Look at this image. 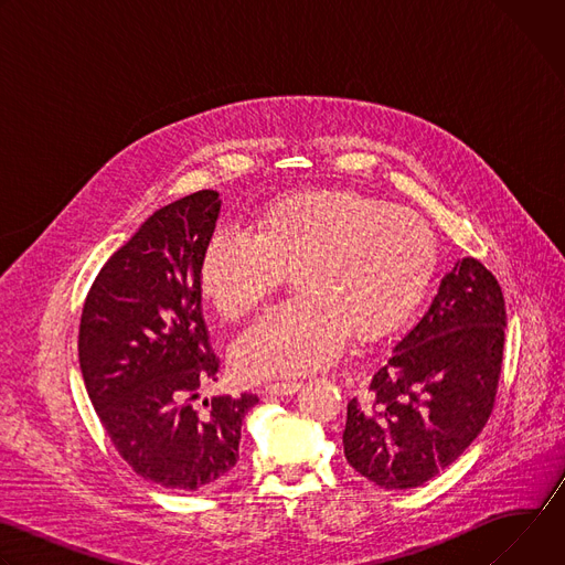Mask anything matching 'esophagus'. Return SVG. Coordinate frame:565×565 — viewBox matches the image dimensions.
Returning a JSON list of instances; mask_svg holds the SVG:
<instances>
[{"mask_svg": "<svg viewBox=\"0 0 565 565\" xmlns=\"http://www.w3.org/2000/svg\"><path fill=\"white\" fill-rule=\"evenodd\" d=\"M297 388H299V382H297V380L268 382V384L264 386V391H266V393H270V395H290V393H295Z\"/></svg>", "mask_w": 565, "mask_h": 565, "instance_id": "esophagus-1", "label": "esophagus"}]
</instances>
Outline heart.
<instances>
[{
    "label": "heart",
    "mask_w": 565,
    "mask_h": 565,
    "mask_svg": "<svg viewBox=\"0 0 565 565\" xmlns=\"http://www.w3.org/2000/svg\"><path fill=\"white\" fill-rule=\"evenodd\" d=\"M438 262L431 225L416 212L351 190H317L268 205L255 234L216 230L199 284L225 317L255 312L292 275L297 297L266 312L232 344L246 380L329 364L349 333L377 340L425 295Z\"/></svg>",
    "instance_id": "1"
}]
</instances>
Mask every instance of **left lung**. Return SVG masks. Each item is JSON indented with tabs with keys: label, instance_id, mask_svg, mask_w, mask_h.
<instances>
[{
	"label": "left lung",
	"instance_id": "1",
	"mask_svg": "<svg viewBox=\"0 0 565 565\" xmlns=\"http://www.w3.org/2000/svg\"><path fill=\"white\" fill-rule=\"evenodd\" d=\"M499 279L460 259L429 308L347 407L344 454L384 490H412L449 467L492 416L505 344Z\"/></svg>",
	"mask_w": 565,
	"mask_h": 565
}]
</instances>
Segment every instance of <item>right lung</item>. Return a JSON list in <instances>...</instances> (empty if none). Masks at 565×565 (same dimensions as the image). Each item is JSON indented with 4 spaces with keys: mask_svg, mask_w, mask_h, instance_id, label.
I'll list each match as a JSON object with an SVG mask.
<instances>
[{
    "mask_svg": "<svg viewBox=\"0 0 565 565\" xmlns=\"http://www.w3.org/2000/svg\"><path fill=\"white\" fill-rule=\"evenodd\" d=\"M221 212L201 190L153 212L94 279L79 317V371L118 454L170 490H203L238 460L241 423L259 397L218 395L199 284Z\"/></svg>",
    "mask_w": 565,
    "mask_h": 565,
    "instance_id": "right-lung-1",
    "label": "right lung"
}]
</instances>
